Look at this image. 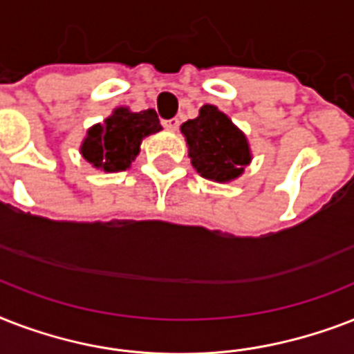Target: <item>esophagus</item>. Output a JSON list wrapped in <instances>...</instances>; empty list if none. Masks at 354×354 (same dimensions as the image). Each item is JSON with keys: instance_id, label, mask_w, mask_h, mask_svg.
Masks as SVG:
<instances>
[{"instance_id": "esophagus-1", "label": "esophagus", "mask_w": 354, "mask_h": 354, "mask_svg": "<svg viewBox=\"0 0 354 354\" xmlns=\"http://www.w3.org/2000/svg\"><path fill=\"white\" fill-rule=\"evenodd\" d=\"M161 124H163L167 130H178V127H180V121H178L176 118H172V119H165V121H161Z\"/></svg>"}]
</instances>
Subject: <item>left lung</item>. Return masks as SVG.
<instances>
[{"instance_id":"obj_1","label":"left lung","mask_w":354,"mask_h":354,"mask_svg":"<svg viewBox=\"0 0 354 354\" xmlns=\"http://www.w3.org/2000/svg\"><path fill=\"white\" fill-rule=\"evenodd\" d=\"M189 158L198 174L215 182H230L250 163V147L244 133L216 106L205 104L196 119L182 124Z\"/></svg>"}]
</instances>
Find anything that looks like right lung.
Listing matches in <instances>:
<instances>
[{
	"instance_id": "1",
	"label": "right lung",
	"mask_w": 354,
	"mask_h": 354,
	"mask_svg": "<svg viewBox=\"0 0 354 354\" xmlns=\"http://www.w3.org/2000/svg\"><path fill=\"white\" fill-rule=\"evenodd\" d=\"M160 130V119L154 110L130 112L128 108H118L102 124L88 130L80 152L97 169L124 171L139 154L143 138Z\"/></svg>"
}]
</instances>
